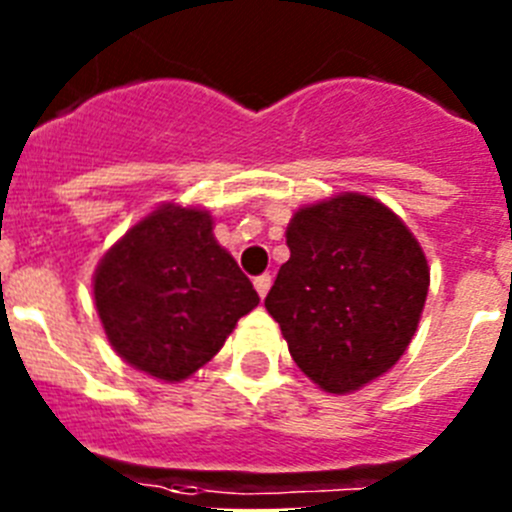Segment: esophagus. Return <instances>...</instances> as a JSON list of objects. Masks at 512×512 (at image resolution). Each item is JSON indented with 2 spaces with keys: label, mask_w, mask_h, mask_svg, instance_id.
<instances>
[{
  "label": "esophagus",
  "mask_w": 512,
  "mask_h": 512,
  "mask_svg": "<svg viewBox=\"0 0 512 512\" xmlns=\"http://www.w3.org/2000/svg\"><path fill=\"white\" fill-rule=\"evenodd\" d=\"M253 287H256L259 297H261V300H264L266 292H269V287H271V277H269V274H261V277L253 279Z\"/></svg>",
  "instance_id": "1"
}]
</instances>
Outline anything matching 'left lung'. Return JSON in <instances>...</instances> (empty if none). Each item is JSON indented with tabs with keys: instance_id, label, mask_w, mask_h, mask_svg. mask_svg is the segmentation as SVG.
<instances>
[{
	"instance_id": "obj_1",
	"label": "left lung",
	"mask_w": 512,
	"mask_h": 512,
	"mask_svg": "<svg viewBox=\"0 0 512 512\" xmlns=\"http://www.w3.org/2000/svg\"><path fill=\"white\" fill-rule=\"evenodd\" d=\"M287 246L264 305L295 364L330 395L390 372L413 341L431 284L408 225L369 194L343 192L300 207Z\"/></svg>"
}]
</instances>
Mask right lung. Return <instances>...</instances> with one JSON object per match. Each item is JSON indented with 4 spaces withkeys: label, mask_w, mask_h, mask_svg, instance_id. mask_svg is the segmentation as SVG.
<instances>
[{
    "label": "right lung",
    "mask_w": 512,
    "mask_h": 512,
    "mask_svg": "<svg viewBox=\"0 0 512 512\" xmlns=\"http://www.w3.org/2000/svg\"><path fill=\"white\" fill-rule=\"evenodd\" d=\"M94 305L122 361L161 382H182L223 348L259 295L215 241L212 215L156 207L99 259Z\"/></svg>",
    "instance_id": "1"
}]
</instances>
